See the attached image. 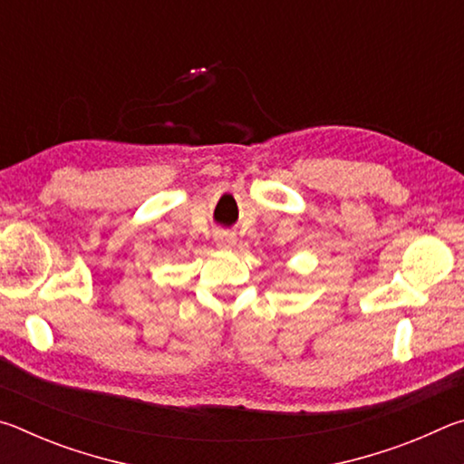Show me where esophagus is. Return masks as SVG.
<instances>
[{"label": "esophagus", "mask_w": 464, "mask_h": 464, "mask_svg": "<svg viewBox=\"0 0 464 464\" xmlns=\"http://www.w3.org/2000/svg\"><path fill=\"white\" fill-rule=\"evenodd\" d=\"M235 241H237V237H235V233H229V231H217L215 233V243L221 249L233 247Z\"/></svg>", "instance_id": "34e87169"}]
</instances>
